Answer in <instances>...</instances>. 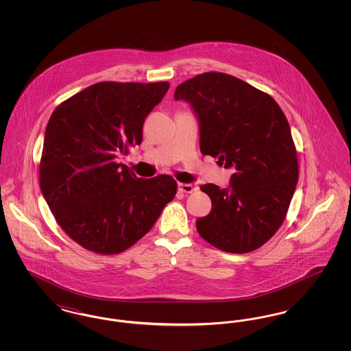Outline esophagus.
Listing matches in <instances>:
<instances>
[{
  "label": "esophagus",
  "mask_w": 351,
  "mask_h": 351,
  "mask_svg": "<svg viewBox=\"0 0 351 351\" xmlns=\"http://www.w3.org/2000/svg\"><path fill=\"white\" fill-rule=\"evenodd\" d=\"M195 189L196 188L192 184H179V191L183 193H192V192H195Z\"/></svg>",
  "instance_id": "obj_1"
}]
</instances>
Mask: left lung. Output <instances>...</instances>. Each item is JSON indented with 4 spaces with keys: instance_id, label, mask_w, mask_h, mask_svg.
Segmentation results:
<instances>
[{
    "instance_id": "obj_1",
    "label": "left lung",
    "mask_w": 351,
    "mask_h": 351,
    "mask_svg": "<svg viewBox=\"0 0 351 351\" xmlns=\"http://www.w3.org/2000/svg\"><path fill=\"white\" fill-rule=\"evenodd\" d=\"M173 99L186 101L197 117L201 154L233 169L228 188L201 185L212 210L196 221L197 232L226 252L261 247L283 223L299 179L283 110L267 93L221 72L184 82Z\"/></svg>"
}]
</instances>
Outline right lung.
<instances>
[{
  "label": "right lung",
  "mask_w": 351,
  "mask_h": 351,
  "mask_svg": "<svg viewBox=\"0 0 351 351\" xmlns=\"http://www.w3.org/2000/svg\"><path fill=\"white\" fill-rule=\"evenodd\" d=\"M169 84L102 82L62 102L45 133L40 191L62 229L97 254L128 250L176 195L169 175L136 178L119 154L141 145Z\"/></svg>",
  "instance_id": "1"
}]
</instances>
